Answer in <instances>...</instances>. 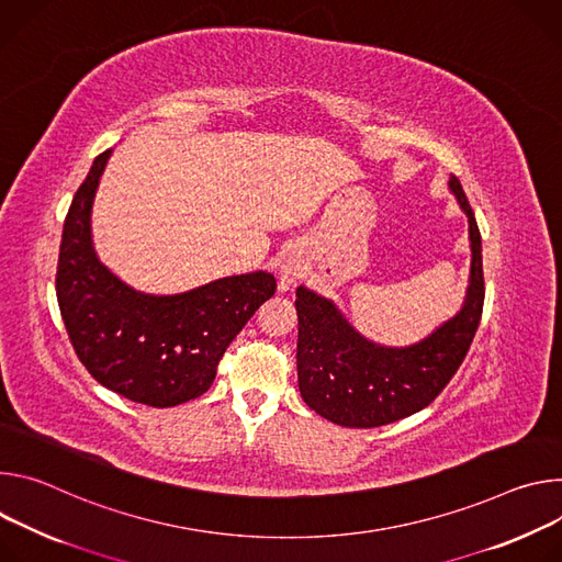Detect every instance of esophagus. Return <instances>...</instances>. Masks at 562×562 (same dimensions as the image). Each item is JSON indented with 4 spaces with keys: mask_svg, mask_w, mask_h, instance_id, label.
I'll return each instance as SVG.
<instances>
[{
    "mask_svg": "<svg viewBox=\"0 0 562 562\" xmlns=\"http://www.w3.org/2000/svg\"><path fill=\"white\" fill-rule=\"evenodd\" d=\"M296 279H299V263L294 259H288L279 272V288L288 290Z\"/></svg>",
    "mask_w": 562,
    "mask_h": 562,
    "instance_id": "obj_1",
    "label": "esophagus"
}]
</instances>
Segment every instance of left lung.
Instances as JSON below:
<instances>
[{
	"label": "left lung",
	"mask_w": 562,
	"mask_h": 562,
	"mask_svg": "<svg viewBox=\"0 0 562 562\" xmlns=\"http://www.w3.org/2000/svg\"><path fill=\"white\" fill-rule=\"evenodd\" d=\"M451 190L469 216L471 285L460 315L411 348L366 341L333 301L296 290V375L303 402L322 417L350 428H372L408 417L438 397L462 366L484 305L482 238L458 176Z\"/></svg>",
	"instance_id": "obj_1"
}]
</instances>
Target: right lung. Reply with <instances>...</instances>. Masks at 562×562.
<instances>
[{"label":"right lung","mask_w":562,"mask_h":562,"mask_svg":"<svg viewBox=\"0 0 562 562\" xmlns=\"http://www.w3.org/2000/svg\"><path fill=\"white\" fill-rule=\"evenodd\" d=\"M111 149L78 187L65 218L55 274L71 346L104 389L165 408L201 397L218 361L259 305L274 296L268 272L218 279L176 296L140 294L117 281L91 245V203Z\"/></svg>","instance_id":"1"}]
</instances>
